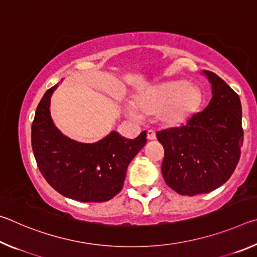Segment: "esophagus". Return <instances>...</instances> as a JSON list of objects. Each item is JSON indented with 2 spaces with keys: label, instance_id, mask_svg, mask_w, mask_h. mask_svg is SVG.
I'll return each mask as SVG.
<instances>
[{
  "label": "esophagus",
  "instance_id": "obj_1",
  "mask_svg": "<svg viewBox=\"0 0 257 257\" xmlns=\"http://www.w3.org/2000/svg\"><path fill=\"white\" fill-rule=\"evenodd\" d=\"M155 138H156V134H155V132H154V130L150 129L149 132H147V139H149V141H154Z\"/></svg>",
  "mask_w": 257,
  "mask_h": 257
}]
</instances>
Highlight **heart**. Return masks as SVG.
Instances as JSON below:
<instances>
[{"mask_svg":"<svg viewBox=\"0 0 257 257\" xmlns=\"http://www.w3.org/2000/svg\"><path fill=\"white\" fill-rule=\"evenodd\" d=\"M201 102L197 87L184 81L164 82L138 98V107L145 113L161 111V120L167 124H180L196 111ZM129 114L137 118L138 112L130 108Z\"/></svg>","mask_w":257,"mask_h":257,"instance_id":"1","label":"heart"}]
</instances>
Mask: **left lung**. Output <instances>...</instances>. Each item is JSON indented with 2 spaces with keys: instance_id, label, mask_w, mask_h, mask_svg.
Returning a JSON list of instances; mask_svg holds the SVG:
<instances>
[{
  "instance_id": "obj_1",
  "label": "left lung",
  "mask_w": 257,
  "mask_h": 257,
  "mask_svg": "<svg viewBox=\"0 0 257 257\" xmlns=\"http://www.w3.org/2000/svg\"><path fill=\"white\" fill-rule=\"evenodd\" d=\"M212 98L180 127L156 133L163 145L162 175L178 194L195 196L222 186L236 169L243 142L238 94L214 72L204 70Z\"/></svg>"
}]
</instances>
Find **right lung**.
<instances>
[{
	"instance_id": "1",
	"label": "right lung",
	"mask_w": 257,
	"mask_h": 257,
	"mask_svg": "<svg viewBox=\"0 0 257 257\" xmlns=\"http://www.w3.org/2000/svg\"><path fill=\"white\" fill-rule=\"evenodd\" d=\"M56 85L46 90L32 124V146L37 167L52 188L79 202H107L123 187L127 168L145 146L146 132L125 139L112 132L95 144L63 136L50 114Z\"/></svg>"
}]
</instances>
